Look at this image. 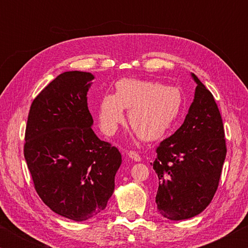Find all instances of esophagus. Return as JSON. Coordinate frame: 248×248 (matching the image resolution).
<instances>
[{
  "instance_id": "1",
  "label": "esophagus",
  "mask_w": 248,
  "mask_h": 248,
  "mask_svg": "<svg viewBox=\"0 0 248 248\" xmlns=\"http://www.w3.org/2000/svg\"><path fill=\"white\" fill-rule=\"evenodd\" d=\"M128 156L136 162L141 161V156L136 152V151H130V152H128Z\"/></svg>"
}]
</instances>
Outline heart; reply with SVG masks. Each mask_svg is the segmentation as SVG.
Wrapping results in <instances>:
<instances>
[{
	"label": "heart",
	"mask_w": 248,
	"mask_h": 248,
	"mask_svg": "<svg viewBox=\"0 0 248 248\" xmlns=\"http://www.w3.org/2000/svg\"><path fill=\"white\" fill-rule=\"evenodd\" d=\"M115 94L104 95L99 102L98 119L104 133L114 134L128 119L139 137L146 141L162 138L179 118L184 106V94L178 87L138 78L119 79Z\"/></svg>",
	"instance_id": "obj_1"
}]
</instances>
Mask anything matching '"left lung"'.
Returning <instances> with one entry per match:
<instances>
[{
    "label": "left lung",
    "instance_id": "left-lung-1",
    "mask_svg": "<svg viewBox=\"0 0 248 248\" xmlns=\"http://www.w3.org/2000/svg\"><path fill=\"white\" fill-rule=\"evenodd\" d=\"M184 124L156 148L157 211L173 221L199 215L219 186L226 155L224 128L213 95L200 79Z\"/></svg>",
    "mask_w": 248,
    "mask_h": 248
}]
</instances>
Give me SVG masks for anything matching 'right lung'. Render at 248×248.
<instances>
[{
	"instance_id": "add662e5",
	"label": "right lung",
	"mask_w": 248,
	"mask_h": 248,
	"mask_svg": "<svg viewBox=\"0 0 248 248\" xmlns=\"http://www.w3.org/2000/svg\"><path fill=\"white\" fill-rule=\"evenodd\" d=\"M94 75L64 72L33 99L25 131L24 155L41 200L73 221L106 208L121 164L116 146L92 129L87 92Z\"/></svg>"
}]
</instances>
